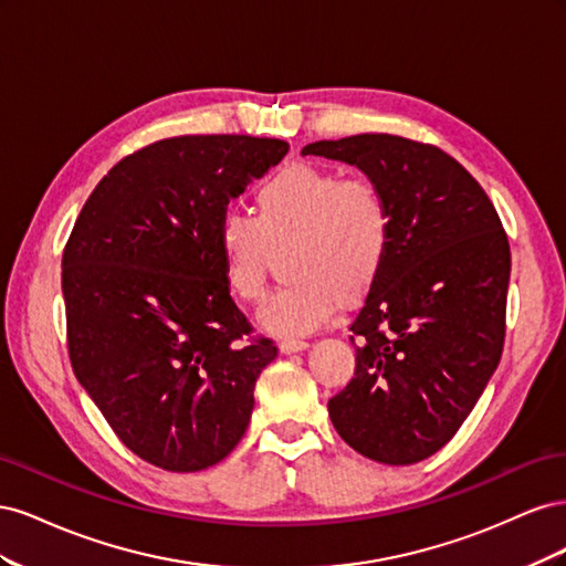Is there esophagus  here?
<instances>
[{
  "label": "esophagus",
  "instance_id": "obj_1",
  "mask_svg": "<svg viewBox=\"0 0 566 566\" xmlns=\"http://www.w3.org/2000/svg\"><path fill=\"white\" fill-rule=\"evenodd\" d=\"M306 347H310V342L295 339V337H287V339H283L281 345H279L281 354H295V352H302V349H306Z\"/></svg>",
  "mask_w": 566,
  "mask_h": 566
}]
</instances>
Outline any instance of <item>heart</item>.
Instances as JSON below:
<instances>
[{"mask_svg":"<svg viewBox=\"0 0 566 566\" xmlns=\"http://www.w3.org/2000/svg\"><path fill=\"white\" fill-rule=\"evenodd\" d=\"M391 245V208L368 177H345L314 163H290L254 188V219L229 212L217 229L221 276L245 304L260 302L287 252L279 293L260 325L276 335L310 333L339 302H361L378 283Z\"/></svg>","mask_w":566,"mask_h":566,"instance_id":"1","label":"heart"}]
</instances>
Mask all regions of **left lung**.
<instances>
[{"label": "left lung", "instance_id": "1", "mask_svg": "<svg viewBox=\"0 0 566 566\" xmlns=\"http://www.w3.org/2000/svg\"><path fill=\"white\" fill-rule=\"evenodd\" d=\"M302 156L356 165L389 200V256L352 321L354 378L328 413L354 451L413 465L453 439L501 361L505 229L484 188L439 146L356 134Z\"/></svg>", "mask_w": 566, "mask_h": 566}]
</instances>
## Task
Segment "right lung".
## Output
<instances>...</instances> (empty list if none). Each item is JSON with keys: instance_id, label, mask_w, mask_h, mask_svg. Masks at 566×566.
<instances>
[{"instance_id": "add662e5", "label": "right lung", "mask_w": 566, "mask_h": 566, "mask_svg": "<svg viewBox=\"0 0 566 566\" xmlns=\"http://www.w3.org/2000/svg\"><path fill=\"white\" fill-rule=\"evenodd\" d=\"M283 139L188 134L129 153L96 184L63 248L67 354L117 439L150 465L198 472L248 430L279 356L221 276L229 198L283 160Z\"/></svg>"}]
</instances>
